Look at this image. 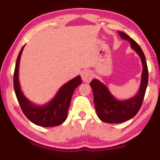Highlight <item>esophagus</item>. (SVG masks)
Masks as SVG:
<instances>
[{
  "label": "esophagus",
  "instance_id": "1",
  "mask_svg": "<svg viewBox=\"0 0 160 160\" xmlns=\"http://www.w3.org/2000/svg\"><path fill=\"white\" fill-rule=\"evenodd\" d=\"M92 74H91V72L88 71V70H85L82 72L81 78L82 80L86 82H90L91 80H92Z\"/></svg>",
  "mask_w": 160,
  "mask_h": 160
}]
</instances>
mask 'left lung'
<instances>
[{
	"label": "left lung",
	"mask_w": 160,
	"mask_h": 160,
	"mask_svg": "<svg viewBox=\"0 0 160 160\" xmlns=\"http://www.w3.org/2000/svg\"><path fill=\"white\" fill-rule=\"evenodd\" d=\"M122 39L130 42L131 48L139 55L142 63L140 89L137 95L131 99L119 101L111 94L107 87L99 80L93 79L90 82L93 93V102L98 117L105 123H119L133 118L142 106L148 86V72L146 57L138 44L126 33L119 31Z\"/></svg>",
	"instance_id": "obj_1"
}]
</instances>
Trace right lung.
I'll use <instances>...</instances> for the list:
<instances>
[{"instance_id": "add662e5", "label": "right lung", "mask_w": 160, "mask_h": 160, "mask_svg": "<svg viewBox=\"0 0 160 160\" xmlns=\"http://www.w3.org/2000/svg\"><path fill=\"white\" fill-rule=\"evenodd\" d=\"M24 48L22 47L17 58L14 73V88L17 99L25 116L38 126L50 127L58 126L64 122L74 89L82 83L79 75L63 85L51 102L45 105L37 106L31 103L21 91L19 83L18 74L20 56Z\"/></svg>"}]
</instances>
